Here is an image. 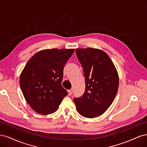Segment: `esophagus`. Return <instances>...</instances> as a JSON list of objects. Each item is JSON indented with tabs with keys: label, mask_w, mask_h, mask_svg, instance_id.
Masks as SVG:
<instances>
[{
	"label": "esophagus",
	"mask_w": 147,
	"mask_h": 147,
	"mask_svg": "<svg viewBox=\"0 0 147 147\" xmlns=\"http://www.w3.org/2000/svg\"><path fill=\"white\" fill-rule=\"evenodd\" d=\"M72 92H73V90H70L68 91V93H69V95L71 96L72 94Z\"/></svg>",
	"instance_id": "esophagus-1"
}]
</instances>
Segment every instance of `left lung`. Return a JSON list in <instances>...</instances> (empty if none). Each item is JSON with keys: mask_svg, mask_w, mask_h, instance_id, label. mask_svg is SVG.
I'll return each instance as SVG.
<instances>
[{"mask_svg": "<svg viewBox=\"0 0 147 147\" xmlns=\"http://www.w3.org/2000/svg\"><path fill=\"white\" fill-rule=\"evenodd\" d=\"M83 69L86 88L84 94L74 98L78 112L92 118L100 116L112 104L119 86L117 70L109 55L99 49H76Z\"/></svg>", "mask_w": 147, "mask_h": 147, "instance_id": "obj_1", "label": "left lung"}]
</instances>
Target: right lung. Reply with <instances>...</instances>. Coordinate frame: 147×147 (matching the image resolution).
<instances>
[{
	"instance_id": "right-lung-1",
	"label": "right lung",
	"mask_w": 147,
	"mask_h": 147,
	"mask_svg": "<svg viewBox=\"0 0 147 147\" xmlns=\"http://www.w3.org/2000/svg\"><path fill=\"white\" fill-rule=\"evenodd\" d=\"M74 49H48L37 52L22 71L20 87L24 98L35 112H55L68 94L61 85L64 65Z\"/></svg>"
}]
</instances>
